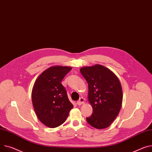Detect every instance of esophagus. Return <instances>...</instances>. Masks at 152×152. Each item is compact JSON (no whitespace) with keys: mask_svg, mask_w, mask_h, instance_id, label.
Here are the masks:
<instances>
[{"mask_svg":"<svg viewBox=\"0 0 152 152\" xmlns=\"http://www.w3.org/2000/svg\"><path fill=\"white\" fill-rule=\"evenodd\" d=\"M85 103V99L83 97L80 98L79 99L77 102V105H81Z\"/></svg>","mask_w":152,"mask_h":152,"instance_id":"obj_1","label":"esophagus"}]
</instances>
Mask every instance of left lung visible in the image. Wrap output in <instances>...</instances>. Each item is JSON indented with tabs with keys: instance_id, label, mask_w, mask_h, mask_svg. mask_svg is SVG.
<instances>
[{
	"instance_id": "left-lung-1",
	"label": "left lung",
	"mask_w": 152,
	"mask_h": 152,
	"mask_svg": "<svg viewBox=\"0 0 152 152\" xmlns=\"http://www.w3.org/2000/svg\"><path fill=\"white\" fill-rule=\"evenodd\" d=\"M80 72L88 83V100L93 108L87 122L96 129L109 127L117 117L123 101L122 88L118 77L102 65L84 66Z\"/></svg>"
}]
</instances>
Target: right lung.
<instances>
[{
    "label": "right lung",
    "instance_id": "add662e5",
    "mask_svg": "<svg viewBox=\"0 0 152 152\" xmlns=\"http://www.w3.org/2000/svg\"><path fill=\"white\" fill-rule=\"evenodd\" d=\"M72 69L60 65L50 66L39 75L33 86L32 102L35 114L40 122L49 128L63 124L73 108L61 84Z\"/></svg>",
    "mask_w": 152,
    "mask_h": 152
}]
</instances>
